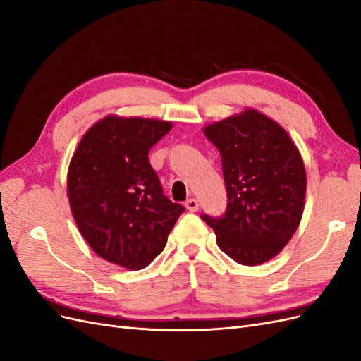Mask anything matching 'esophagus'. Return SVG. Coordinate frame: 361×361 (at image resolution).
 <instances>
[{
  "mask_svg": "<svg viewBox=\"0 0 361 361\" xmlns=\"http://www.w3.org/2000/svg\"><path fill=\"white\" fill-rule=\"evenodd\" d=\"M185 206H187V209L191 211V212H195L199 209V202L195 199H188L187 202H185Z\"/></svg>",
  "mask_w": 361,
  "mask_h": 361,
  "instance_id": "esophagus-1",
  "label": "esophagus"
}]
</instances>
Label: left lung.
<instances>
[{"label": "left lung", "instance_id": "obj_1", "mask_svg": "<svg viewBox=\"0 0 361 361\" xmlns=\"http://www.w3.org/2000/svg\"><path fill=\"white\" fill-rule=\"evenodd\" d=\"M221 155L226 212L203 214L223 253L241 265L274 257L297 231L305 195V169L290 137L256 110L204 128Z\"/></svg>", "mask_w": 361, "mask_h": 361}]
</instances>
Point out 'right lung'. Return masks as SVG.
<instances>
[{"label": "right lung", "instance_id": "1", "mask_svg": "<svg viewBox=\"0 0 361 361\" xmlns=\"http://www.w3.org/2000/svg\"><path fill=\"white\" fill-rule=\"evenodd\" d=\"M170 122L108 116L72 157L68 195L81 235L97 256L128 269L150 265L185 207L164 195L149 150Z\"/></svg>", "mask_w": 361, "mask_h": 361}]
</instances>
